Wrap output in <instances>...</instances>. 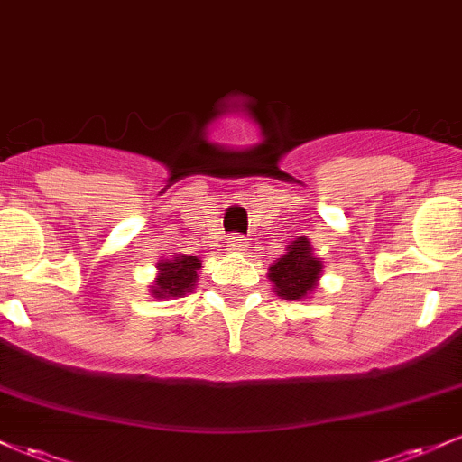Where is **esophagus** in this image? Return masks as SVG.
Segmentation results:
<instances>
[{
    "label": "esophagus",
    "mask_w": 462,
    "mask_h": 462,
    "mask_svg": "<svg viewBox=\"0 0 462 462\" xmlns=\"http://www.w3.org/2000/svg\"><path fill=\"white\" fill-rule=\"evenodd\" d=\"M245 247H247V238L245 236H230L227 238V249H230V252H235V254H241V252H245Z\"/></svg>",
    "instance_id": "esophagus-1"
}]
</instances>
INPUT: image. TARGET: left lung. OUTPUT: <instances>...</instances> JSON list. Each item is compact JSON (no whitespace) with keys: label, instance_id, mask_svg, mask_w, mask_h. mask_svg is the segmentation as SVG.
<instances>
[{"label":"left lung","instance_id":"1","mask_svg":"<svg viewBox=\"0 0 462 462\" xmlns=\"http://www.w3.org/2000/svg\"><path fill=\"white\" fill-rule=\"evenodd\" d=\"M323 272L319 258L312 254L310 241L306 236L295 238L269 267V280L273 282L275 293L282 300H304L317 289V280Z\"/></svg>","mask_w":462,"mask_h":462}]
</instances>
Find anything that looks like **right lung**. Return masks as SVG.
<instances>
[{
    "mask_svg": "<svg viewBox=\"0 0 462 462\" xmlns=\"http://www.w3.org/2000/svg\"><path fill=\"white\" fill-rule=\"evenodd\" d=\"M198 269H201L198 256H173L161 261L158 275L150 289L152 295L156 300H169L190 293L198 282Z\"/></svg>",
    "mask_w": 462,
    "mask_h": 462,
    "instance_id": "right-lung-1",
    "label": "right lung"
}]
</instances>
